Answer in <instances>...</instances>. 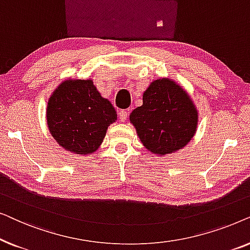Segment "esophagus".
<instances>
[{"label":"esophagus","instance_id":"obj_1","mask_svg":"<svg viewBox=\"0 0 250 250\" xmlns=\"http://www.w3.org/2000/svg\"><path fill=\"white\" fill-rule=\"evenodd\" d=\"M118 115H119V119H121V122H123V123H124L126 119H127V116H128L127 111H126V110H121L118 112Z\"/></svg>","mask_w":250,"mask_h":250}]
</instances>
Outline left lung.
<instances>
[{"instance_id":"obj_1","label":"left lung","mask_w":250,"mask_h":250,"mask_svg":"<svg viewBox=\"0 0 250 250\" xmlns=\"http://www.w3.org/2000/svg\"><path fill=\"white\" fill-rule=\"evenodd\" d=\"M143 104L129 115L140 141L156 156L179 151L193 139L199 114L192 99L175 81L160 77L143 92Z\"/></svg>"}]
</instances>
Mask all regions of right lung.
<instances>
[{
  "instance_id": "add662e5",
  "label": "right lung",
  "mask_w": 250,
  "mask_h": 250,
  "mask_svg": "<svg viewBox=\"0 0 250 250\" xmlns=\"http://www.w3.org/2000/svg\"><path fill=\"white\" fill-rule=\"evenodd\" d=\"M117 112L101 97L91 78H67L47 100L46 123L61 148L74 155L88 156L99 149Z\"/></svg>"
}]
</instances>
